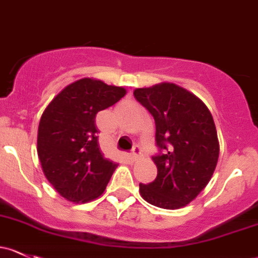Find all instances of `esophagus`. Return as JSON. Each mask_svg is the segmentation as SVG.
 Instances as JSON below:
<instances>
[{
  "instance_id": "1",
  "label": "esophagus",
  "mask_w": 258,
  "mask_h": 258,
  "mask_svg": "<svg viewBox=\"0 0 258 258\" xmlns=\"http://www.w3.org/2000/svg\"><path fill=\"white\" fill-rule=\"evenodd\" d=\"M141 158H142V150H141L138 146H136L131 153V159L132 161H138V159H141Z\"/></svg>"
}]
</instances>
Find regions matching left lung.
I'll list each match as a JSON object with an SVG mask.
<instances>
[{"instance_id": "obj_1", "label": "left lung", "mask_w": 258, "mask_h": 258, "mask_svg": "<svg viewBox=\"0 0 258 258\" xmlns=\"http://www.w3.org/2000/svg\"><path fill=\"white\" fill-rule=\"evenodd\" d=\"M135 97L156 122L157 177L140 183L143 199L154 207L179 209L207 186L219 158L215 123L204 102L175 84L136 89Z\"/></svg>"}]
</instances>
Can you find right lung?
<instances>
[{"instance_id": "add662e5", "label": "right lung", "mask_w": 258, "mask_h": 258, "mask_svg": "<svg viewBox=\"0 0 258 258\" xmlns=\"http://www.w3.org/2000/svg\"><path fill=\"white\" fill-rule=\"evenodd\" d=\"M124 95L120 86L84 78L63 89L43 112L38 157L44 175L67 200L88 203L106 189L117 164L100 151L95 117Z\"/></svg>"}]
</instances>
